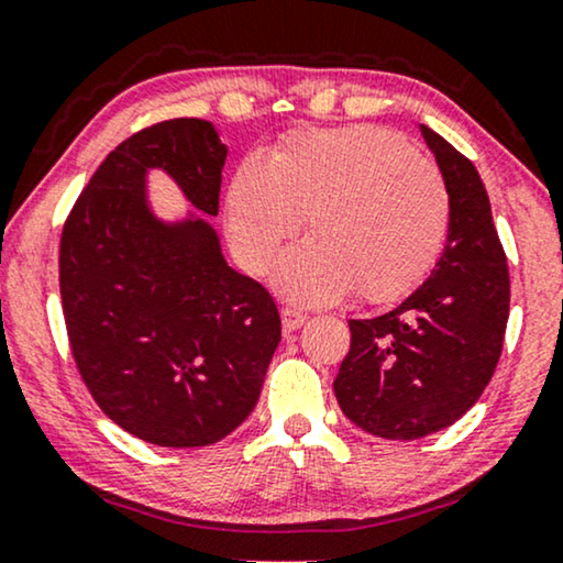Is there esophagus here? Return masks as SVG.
Masks as SVG:
<instances>
[{
    "mask_svg": "<svg viewBox=\"0 0 563 563\" xmlns=\"http://www.w3.org/2000/svg\"><path fill=\"white\" fill-rule=\"evenodd\" d=\"M307 314L302 310H297V307H282V322H284V333H295L299 325H305Z\"/></svg>",
    "mask_w": 563,
    "mask_h": 563,
    "instance_id": "obj_1",
    "label": "esophagus"
}]
</instances>
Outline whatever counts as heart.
I'll return each instance as SVG.
<instances>
[{"mask_svg": "<svg viewBox=\"0 0 563 563\" xmlns=\"http://www.w3.org/2000/svg\"><path fill=\"white\" fill-rule=\"evenodd\" d=\"M299 218L310 241L282 261L276 287L307 305L353 289L382 305L433 272L449 235L451 195L441 168L389 130H299L230 181L228 233L241 264L264 274Z\"/></svg>", "mask_w": 563, "mask_h": 563, "instance_id": "b5f03b06", "label": "heart"}]
</instances>
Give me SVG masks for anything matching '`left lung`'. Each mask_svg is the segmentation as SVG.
Instances as JSON below:
<instances>
[{
  "mask_svg": "<svg viewBox=\"0 0 563 563\" xmlns=\"http://www.w3.org/2000/svg\"><path fill=\"white\" fill-rule=\"evenodd\" d=\"M420 133L449 184V243L395 310L349 320L351 349L333 382L345 418L389 441L438 433L472 410L510 314V272L479 172L445 137L426 125Z\"/></svg>",
  "mask_w": 563,
  "mask_h": 563,
  "instance_id": "1",
  "label": "left lung"
}]
</instances>
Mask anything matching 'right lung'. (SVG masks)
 Instances as JSON below:
<instances>
[{
  "instance_id": "right-lung-1",
  "label": "right lung",
  "mask_w": 563,
  "mask_h": 563,
  "mask_svg": "<svg viewBox=\"0 0 563 563\" xmlns=\"http://www.w3.org/2000/svg\"><path fill=\"white\" fill-rule=\"evenodd\" d=\"M225 156L207 120L156 122L102 161L60 233L76 368L107 418L168 449L233 433L282 341L274 297L225 264L210 222H161L145 202V174L161 168L214 218Z\"/></svg>"
}]
</instances>
